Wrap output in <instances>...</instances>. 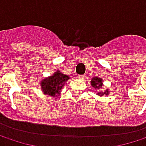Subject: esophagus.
I'll list each match as a JSON object with an SVG mask.
<instances>
[{"instance_id":"34e87169","label":"esophagus","mask_w":146,"mask_h":146,"mask_svg":"<svg viewBox=\"0 0 146 146\" xmlns=\"http://www.w3.org/2000/svg\"><path fill=\"white\" fill-rule=\"evenodd\" d=\"M84 78H85V76H84V75H78V79L84 80Z\"/></svg>"}]
</instances>
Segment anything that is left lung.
<instances>
[{
    "mask_svg": "<svg viewBox=\"0 0 146 146\" xmlns=\"http://www.w3.org/2000/svg\"><path fill=\"white\" fill-rule=\"evenodd\" d=\"M91 86H93L95 89H99L102 86V79L96 77L91 80ZM108 94V90H106V92L104 93H98V95L102 96V95H107Z\"/></svg>",
    "mask_w": 146,
    "mask_h": 146,
    "instance_id": "obj_1",
    "label": "left lung"
}]
</instances>
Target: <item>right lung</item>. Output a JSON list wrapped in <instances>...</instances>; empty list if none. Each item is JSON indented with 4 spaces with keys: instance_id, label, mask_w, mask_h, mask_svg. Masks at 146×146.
<instances>
[{
    "instance_id": "right-lung-1",
    "label": "right lung",
    "mask_w": 146,
    "mask_h": 146,
    "mask_svg": "<svg viewBox=\"0 0 146 146\" xmlns=\"http://www.w3.org/2000/svg\"><path fill=\"white\" fill-rule=\"evenodd\" d=\"M68 78L69 77L68 75H65L60 72H56L50 78L42 80L40 83L42 91L48 96L55 97V96L60 92L61 89L62 88L65 82L68 79Z\"/></svg>"
}]
</instances>
